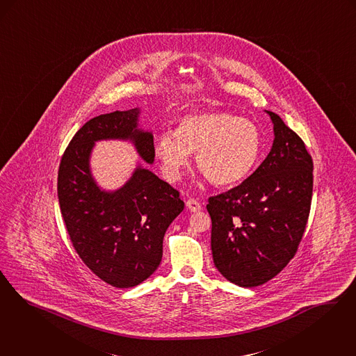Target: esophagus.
I'll return each mask as SVG.
<instances>
[{
	"instance_id": "esophagus-1",
	"label": "esophagus",
	"mask_w": 356,
	"mask_h": 356,
	"mask_svg": "<svg viewBox=\"0 0 356 356\" xmlns=\"http://www.w3.org/2000/svg\"><path fill=\"white\" fill-rule=\"evenodd\" d=\"M185 205L191 212H200L201 211V204L197 200L188 199L185 201Z\"/></svg>"
}]
</instances>
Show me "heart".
Here are the masks:
<instances>
[{"label": "heart", "mask_w": 356, "mask_h": 356, "mask_svg": "<svg viewBox=\"0 0 356 356\" xmlns=\"http://www.w3.org/2000/svg\"><path fill=\"white\" fill-rule=\"evenodd\" d=\"M261 152V134L256 123L227 111L188 115L176 131L160 132L155 142L163 173L180 179L196 154L200 171L216 185L242 181L256 165Z\"/></svg>", "instance_id": "1"}]
</instances>
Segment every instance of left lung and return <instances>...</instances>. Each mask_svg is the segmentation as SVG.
Instances as JSON below:
<instances>
[{"mask_svg":"<svg viewBox=\"0 0 356 356\" xmlns=\"http://www.w3.org/2000/svg\"><path fill=\"white\" fill-rule=\"evenodd\" d=\"M270 152L245 181L209 199L214 266L232 284L268 282L298 249L310 213L313 159L274 113Z\"/></svg>","mask_w":356,"mask_h":356,"instance_id":"8db88e82","label":"left lung"}]
</instances>
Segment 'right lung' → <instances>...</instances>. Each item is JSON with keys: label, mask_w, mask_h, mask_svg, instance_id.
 <instances>
[{"label": "right lung", "mask_w": 356, "mask_h": 356, "mask_svg": "<svg viewBox=\"0 0 356 356\" xmlns=\"http://www.w3.org/2000/svg\"><path fill=\"white\" fill-rule=\"evenodd\" d=\"M140 108L90 119L69 143L58 171V200L70 240L102 281L127 289L152 275L163 257V238L184 201L171 185L138 163L115 191L100 188L91 154L102 140L129 142L147 164L155 161L154 135L139 127Z\"/></svg>", "instance_id": "add662e5"}]
</instances>
